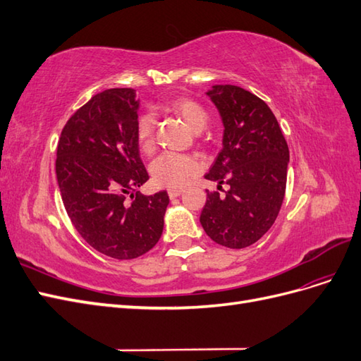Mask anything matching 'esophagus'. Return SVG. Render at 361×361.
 Here are the masks:
<instances>
[{"label": "esophagus", "mask_w": 361, "mask_h": 361, "mask_svg": "<svg viewBox=\"0 0 361 361\" xmlns=\"http://www.w3.org/2000/svg\"><path fill=\"white\" fill-rule=\"evenodd\" d=\"M180 194H182V190H169L170 199H176V197H179Z\"/></svg>", "instance_id": "obj_1"}]
</instances>
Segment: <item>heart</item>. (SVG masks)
Returning a JSON list of instances; mask_svg holds the SVG:
<instances>
[{
	"label": "heart",
	"instance_id": "b5f03b06",
	"mask_svg": "<svg viewBox=\"0 0 361 361\" xmlns=\"http://www.w3.org/2000/svg\"><path fill=\"white\" fill-rule=\"evenodd\" d=\"M174 113H178L187 125L199 133L207 123V116L204 108L192 99H178L170 105ZM137 143L140 149L149 154L155 146V116L146 113L140 116L135 126ZM200 170V162L191 155L176 154V152H164L150 164L152 179L159 187L180 188L190 182Z\"/></svg>",
	"mask_w": 361,
	"mask_h": 361
}]
</instances>
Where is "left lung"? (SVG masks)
<instances>
[{
    "label": "left lung",
    "mask_w": 361,
    "mask_h": 361,
    "mask_svg": "<svg viewBox=\"0 0 361 361\" xmlns=\"http://www.w3.org/2000/svg\"><path fill=\"white\" fill-rule=\"evenodd\" d=\"M221 116L223 149L204 174L224 194L207 191L200 224L214 243L245 248L274 224L285 199L289 147L269 106L241 87L206 92Z\"/></svg>",
    "instance_id": "obj_1"
}]
</instances>
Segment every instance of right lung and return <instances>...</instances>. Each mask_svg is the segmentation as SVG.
Here are the masks:
<instances>
[{"mask_svg":"<svg viewBox=\"0 0 361 361\" xmlns=\"http://www.w3.org/2000/svg\"><path fill=\"white\" fill-rule=\"evenodd\" d=\"M134 89L94 94L64 125L56 174L66 212L84 241L113 259H135L164 231L167 191L140 194L149 180L135 135Z\"/></svg>","mask_w":361,"mask_h":361,"instance_id":"1","label":"right lung"}]
</instances>
